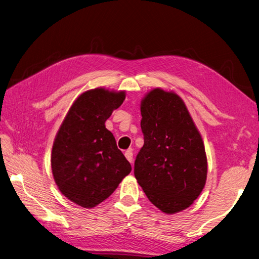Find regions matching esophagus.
<instances>
[{"label":"esophagus","instance_id":"obj_1","mask_svg":"<svg viewBox=\"0 0 259 259\" xmlns=\"http://www.w3.org/2000/svg\"><path fill=\"white\" fill-rule=\"evenodd\" d=\"M124 156L127 157V160L132 163V161H134V151H132V149H128L127 151L124 152Z\"/></svg>","mask_w":259,"mask_h":259}]
</instances>
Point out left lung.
<instances>
[{
  "label": "left lung",
  "instance_id": "1",
  "mask_svg": "<svg viewBox=\"0 0 259 259\" xmlns=\"http://www.w3.org/2000/svg\"><path fill=\"white\" fill-rule=\"evenodd\" d=\"M140 109L144 144L136 158L135 176L156 208L177 213L194 203L207 181L202 138L173 91L153 89Z\"/></svg>",
  "mask_w": 259,
  "mask_h": 259
}]
</instances>
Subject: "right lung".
Masks as SVG:
<instances>
[{
  "label": "right lung",
  "instance_id": "obj_1",
  "mask_svg": "<svg viewBox=\"0 0 259 259\" xmlns=\"http://www.w3.org/2000/svg\"><path fill=\"white\" fill-rule=\"evenodd\" d=\"M124 98V91H86L72 104L57 132L51 153L54 180L62 195L83 208L103 202L131 171L114 135L105 127Z\"/></svg>",
  "mask_w": 259,
  "mask_h": 259
}]
</instances>
